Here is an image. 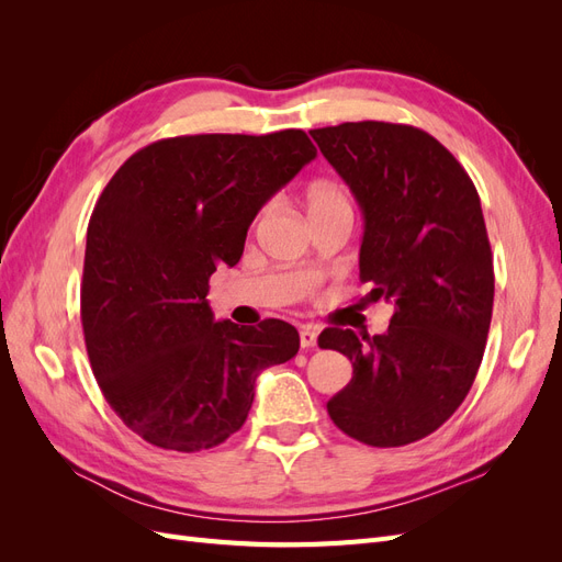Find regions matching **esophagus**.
Returning a JSON list of instances; mask_svg holds the SVG:
<instances>
[{
	"mask_svg": "<svg viewBox=\"0 0 562 562\" xmlns=\"http://www.w3.org/2000/svg\"><path fill=\"white\" fill-rule=\"evenodd\" d=\"M300 347H302V349L316 347V330H314V328H302V330H300Z\"/></svg>",
	"mask_w": 562,
	"mask_h": 562,
	"instance_id": "34e87169",
	"label": "esophagus"
}]
</instances>
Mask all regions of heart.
Listing matches in <instances>:
<instances>
[{"instance_id": "b5f03b06", "label": "heart", "mask_w": 562, "mask_h": 562, "mask_svg": "<svg viewBox=\"0 0 562 562\" xmlns=\"http://www.w3.org/2000/svg\"><path fill=\"white\" fill-rule=\"evenodd\" d=\"M310 213L314 211H333V209H351L349 196L342 187L335 182H316L307 192Z\"/></svg>"}]
</instances>
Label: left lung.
Returning <instances> with one entry per match:
<instances>
[{"label": "left lung", "mask_w": 562, "mask_h": 562, "mask_svg": "<svg viewBox=\"0 0 562 562\" xmlns=\"http://www.w3.org/2000/svg\"><path fill=\"white\" fill-rule=\"evenodd\" d=\"M310 133L361 206L370 300L394 304L384 335H318L353 368L328 415L372 448L415 443L452 417L483 361L495 271L479 192L422 128L347 122Z\"/></svg>", "instance_id": "left-lung-1"}]
</instances>
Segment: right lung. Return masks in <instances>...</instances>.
Here are the masks:
<instances>
[{
    "label": "right lung",
    "instance_id": "add662e5",
    "mask_svg": "<svg viewBox=\"0 0 562 562\" xmlns=\"http://www.w3.org/2000/svg\"><path fill=\"white\" fill-rule=\"evenodd\" d=\"M316 147L300 128L203 133L135 151L87 232L81 326L100 391L147 443L199 452L244 427L255 380L291 361L300 335L215 321L209 279L241 260L248 227Z\"/></svg>",
    "mask_w": 562,
    "mask_h": 562
}]
</instances>
